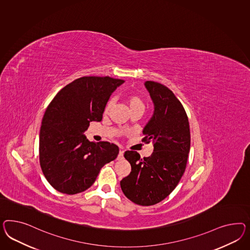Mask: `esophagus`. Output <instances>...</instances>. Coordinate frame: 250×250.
<instances>
[{
	"instance_id": "esophagus-1",
	"label": "esophagus",
	"mask_w": 250,
	"mask_h": 250,
	"mask_svg": "<svg viewBox=\"0 0 250 250\" xmlns=\"http://www.w3.org/2000/svg\"><path fill=\"white\" fill-rule=\"evenodd\" d=\"M124 153H125V151L123 149H120L119 154H118V156H117V160H122L124 158Z\"/></svg>"
}]
</instances>
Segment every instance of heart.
<instances>
[{
	"label": "heart",
	"instance_id": "obj_1",
	"mask_svg": "<svg viewBox=\"0 0 250 250\" xmlns=\"http://www.w3.org/2000/svg\"><path fill=\"white\" fill-rule=\"evenodd\" d=\"M114 98H110L108 100L105 107H104V113H108L109 110L112 108L114 104ZM127 104H128L129 108L131 110V112L135 111V110H145L146 107V103L141 95H130L127 97Z\"/></svg>",
	"mask_w": 250,
	"mask_h": 250
}]
</instances>
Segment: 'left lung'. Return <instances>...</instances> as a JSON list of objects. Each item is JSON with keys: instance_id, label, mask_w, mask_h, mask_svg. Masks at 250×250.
Wrapping results in <instances>:
<instances>
[{"instance_id": "left-lung-1", "label": "left lung", "mask_w": 250, "mask_h": 250, "mask_svg": "<svg viewBox=\"0 0 250 250\" xmlns=\"http://www.w3.org/2000/svg\"><path fill=\"white\" fill-rule=\"evenodd\" d=\"M155 104L153 117L143 130L142 142L153 143L154 152L141 158L135 151H126L125 158L131 173L120 182L122 191L132 202L153 206L176 188L188 158L190 128L188 115L174 93L156 82L145 83Z\"/></svg>"}]
</instances>
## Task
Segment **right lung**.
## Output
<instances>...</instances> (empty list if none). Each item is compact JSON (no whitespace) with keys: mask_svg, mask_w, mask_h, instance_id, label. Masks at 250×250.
I'll return each instance as SVG.
<instances>
[{"mask_svg":"<svg viewBox=\"0 0 250 250\" xmlns=\"http://www.w3.org/2000/svg\"><path fill=\"white\" fill-rule=\"evenodd\" d=\"M123 83L109 76H83L61 89L49 104L41 126L39 160L57 191H85L102 167L116 158L115 144L90 142L83 133L91 122L101 121L110 95Z\"/></svg>","mask_w":250,"mask_h":250,"instance_id":"obj_1","label":"right lung"}]
</instances>
